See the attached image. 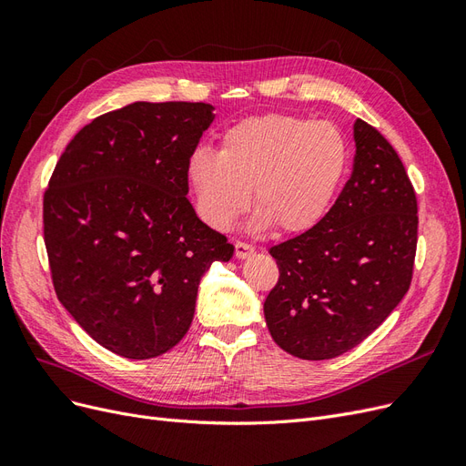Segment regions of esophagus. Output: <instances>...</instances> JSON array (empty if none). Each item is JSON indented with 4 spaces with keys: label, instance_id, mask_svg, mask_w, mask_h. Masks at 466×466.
I'll return each mask as SVG.
<instances>
[{
    "label": "esophagus",
    "instance_id": "esophagus-1",
    "mask_svg": "<svg viewBox=\"0 0 466 466\" xmlns=\"http://www.w3.org/2000/svg\"><path fill=\"white\" fill-rule=\"evenodd\" d=\"M252 252H255V247H252V245L243 243V241H237V243H235V257H237L238 260H243V258L250 257Z\"/></svg>",
    "mask_w": 466,
    "mask_h": 466
}]
</instances>
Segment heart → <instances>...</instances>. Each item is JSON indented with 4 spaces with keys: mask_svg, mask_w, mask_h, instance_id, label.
Listing matches in <instances>:
<instances>
[{
    "mask_svg": "<svg viewBox=\"0 0 466 466\" xmlns=\"http://www.w3.org/2000/svg\"><path fill=\"white\" fill-rule=\"evenodd\" d=\"M348 161L346 137L334 124L264 115L225 130L219 151L196 149L187 182L211 229H231L250 206L252 190L257 229L298 235L327 216Z\"/></svg>",
    "mask_w": 466,
    "mask_h": 466,
    "instance_id": "b5f03b06",
    "label": "heart"
}]
</instances>
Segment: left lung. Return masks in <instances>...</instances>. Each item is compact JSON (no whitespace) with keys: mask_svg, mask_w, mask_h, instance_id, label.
<instances>
[{"mask_svg":"<svg viewBox=\"0 0 466 466\" xmlns=\"http://www.w3.org/2000/svg\"><path fill=\"white\" fill-rule=\"evenodd\" d=\"M354 171L319 225L270 248L279 278L264 301L274 342L301 360H330L363 342L410 288L416 192L399 153L354 122Z\"/></svg>","mask_w":466,"mask_h":466,"instance_id":"left-lung-1","label":"left lung"}]
</instances>
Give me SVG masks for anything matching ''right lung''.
<instances>
[{
    "label": "right lung",
    "instance_id": "right-lung-1",
    "mask_svg": "<svg viewBox=\"0 0 466 466\" xmlns=\"http://www.w3.org/2000/svg\"><path fill=\"white\" fill-rule=\"evenodd\" d=\"M211 122L206 103H132L81 128L50 177L42 216L56 295L122 358L177 346L202 276L233 257L187 198V161Z\"/></svg>",
    "mask_w": 466,
    "mask_h": 466
}]
</instances>
